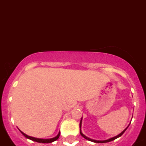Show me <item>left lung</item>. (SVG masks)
Returning a JSON list of instances; mask_svg holds the SVG:
<instances>
[{"label":"left lung","instance_id":"left-lung-1","mask_svg":"<svg viewBox=\"0 0 146 146\" xmlns=\"http://www.w3.org/2000/svg\"><path fill=\"white\" fill-rule=\"evenodd\" d=\"M81 123H82V118H81V121H80V124H79V127H80V134H81V136H82V137H84V138L86 139V140H89V141L94 142V143H108V142L113 141V140H115V139H116V138H118V137H121V135H123V134L124 133V132H125V131L127 130V129L128 128V127H129V124H129V125H128V127H126V129H124V130L122 131V132H121L120 134H119V135H116V136H115V137H111V138H109V139H108V140H93V139H91V138H89V137H86V135H84V134L82 133V132H81Z\"/></svg>","mask_w":146,"mask_h":146}]
</instances>
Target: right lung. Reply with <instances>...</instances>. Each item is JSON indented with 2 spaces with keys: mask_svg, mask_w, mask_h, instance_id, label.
Returning a JSON list of instances; mask_svg holds the SVG:
<instances>
[{
  "mask_svg": "<svg viewBox=\"0 0 146 146\" xmlns=\"http://www.w3.org/2000/svg\"><path fill=\"white\" fill-rule=\"evenodd\" d=\"M20 131V130H19ZM22 135H24L25 137L27 139H30V140H33V141H35V142H37V143H51L52 142L55 141V140H57V139L59 138L60 137V132H59L58 135L57 136H55L53 138H50V139H42V138H36V137H31V136H29V135H27L26 134H25L24 132H22V131H20Z\"/></svg>",
  "mask_w": 146,
  "mask_h": 146,
  "instance_id": "right-lung-1",
  "label": "right lung"
}]
</instances>
